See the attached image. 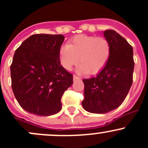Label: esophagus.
Segmentation results:
<instances>
[{"mask_svg":"<svg viewBox=\"0 0 148 148\" xmlns=\"http://www.w3.org/2000/svg\"><path fill=\"white\" fill-rule=\"evenodd\" d=\"M79 79H80V77H79L78 76L73 75V80H79Z\"/></svg>","mask_w":148,"mask_h":148,"instance_id":"esophagus-1","label":"esophagus"}]
</instances>
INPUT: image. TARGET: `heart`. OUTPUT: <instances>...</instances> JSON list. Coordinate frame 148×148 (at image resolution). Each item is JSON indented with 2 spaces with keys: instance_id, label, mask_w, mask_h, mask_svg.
Instances as JSON below:
<instances>
[{
  "instance_id": "heart-1",
  "label": "heart",
  "mask_w": 148,
  "mask_h": 148,
  "mask_svg": "<svg viewBox=\"0 0 148 148\" xmlns=\"http://www.w3.org/2000/svg\"><path fill=\"white\" fill-rule=\"evenodd\" d=\"M111 50V44L106 38L80 34L60 48L59 58L61 65L67 71L77 65L79 58V72L96 74L106 65Z\"/></svg>"
}]
</instances>
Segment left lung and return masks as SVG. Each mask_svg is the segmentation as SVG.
Listing matches in <instances>:
<instances>
[{"mask_svg": "<svg viewBox=\"0 0 148 148\" xmlns=\"http://www.w3.org/2000/svg\"><path fill=\"white\" fill-rule=\"evenodd\" d=\"M103 35L111 44L109 60L96 77L83 80L82 105L85 110L94 114L107 113L119 107L132 84V47L115 31L106 30Z\"/></svg>", "mask_w": 148, "mask_h": 148, "instance_id": "8db88e82", "label": "left lung"}]
</instances>
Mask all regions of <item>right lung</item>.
Here are the masks:
<instances>
[{
    "label": "right lung",
    "instance_id": "obj_1",
    "mask_svg": "<svg viewBox=\"0 0 148 148\" xmlns=\"http://www.w3.org/2000/svg\"><path fill=\"white\" fill-rule=\"evenodd\" d=\"M63 35L34 34L16 50L11 65V87L22 109L50 116L62 109L61 98L73 84V75L60 65Z\"/></svg>",
    "mask_w": 148,
    "mask_h": 148
}]
</instances>
